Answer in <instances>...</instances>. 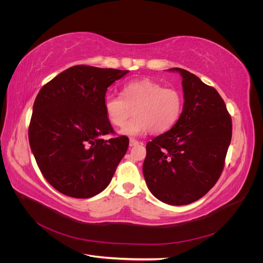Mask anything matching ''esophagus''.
I'll return each mask as SVG.
<instances>
[{"mask_svg":"<svg viewBox=\"0 0 263 263\" xmlns=\"http://www.w3.org/2000/svg\"><path fill=\"white\" fill-rule=\"evenodd\" d=\"M138 144H139V141L136 140V139H133V138H132V139L129 140V146H130V147H134V146H136V145H138Z\"/></svg>","mask_w":263,"mask_h":263,"instance_id":"1","label":"esophagus"}]
</instances>
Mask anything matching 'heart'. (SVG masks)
<instances>
[{"instance_id":"heart-1","label":"heart","mask_w":263,"mask_h":263,"mask_svg":"<svg viewBox=\"0 0 263 263\" xmlns=\"http://www.w3.org/2000/svg\"><path fill=\"white\" fill-rule=\"evenodd\" d=\"M182 109L180 91L151 80L129 82L124 85L122 95L107 94L104 98L105 114L114 126H123L133 111L137 115L121 130L130 137L169 130L179 121Z\"/></svg>"}]
</instances>
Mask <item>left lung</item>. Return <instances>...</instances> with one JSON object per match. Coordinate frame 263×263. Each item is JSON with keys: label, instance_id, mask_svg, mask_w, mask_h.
Returning a JSON list of instances; mask_svg holds the SVG:
<instances>
[{"label": "left lung", "instance_id": "left-lung-1", "mask_svg": "<svg viewBox=\"0 0 263 263\" xmlns=\"http://www.w3.org/2000/svg\"><path fill=\"white\" fill-rule=\"evenodd\" d=\"M184 104L177 124L149 141L142 172L150 192L170 205L200 200L216 184L232 140V117L213 86L181 68Z\"/></svg>", "mask_w": 263, "mask_h": 263}]
</instances>
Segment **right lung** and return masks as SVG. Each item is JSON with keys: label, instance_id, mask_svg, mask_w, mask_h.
I'll use <instances>...</instances> for the list:
<instances>
[{"label": "right lung", "instance_id": "obj_1", "mask_svg": "<svg viewBox=\"0 0 263 263\" xmlns=\"http://www.w3.org/2000/svg\"><path fill=\"white\" fill-rule=\"evenodd\" d=\"M128 70L74 66L46 83L33 106L28 139L38 168L60 193L89 198L112 180L129 145L104 110L107 87Z\"/></svg>", "mask_w": 263, "mask_h": 263}]
</instances>
